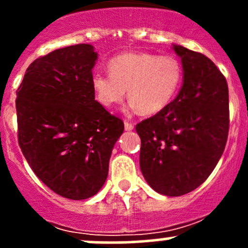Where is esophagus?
Segmentation results:
<instances>
[{
	"instance_id": "obj_1",
	"label": "esophagus",
	"mask_w": 248,
	"mask_h": 248,
	"mask_svg": "<svg viewBox=\"0 0 248 248\" xmlns=\"http://www.w3.org/2000/svg\"><path fill=\"white\" fill-rule=\"evenodd\" d=\"M133 128H134L133 124H131V122L128 121H124V129H126V131H132Z\"/></svg>"
}]
</instances>
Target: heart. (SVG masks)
I'll use <instances>...</instances> for the list:
<instances>
[{"label": "heart", "mask_w": 248, "mask_h": 248, "mask_svg": "<svg viewBox=\"0 0 248 248\" xmlns=\"http://www.w3.org/2000/svg\"><path fill=\"white\" fill-rule=\"evenodd\" d=\"M109 76L92 77L97 102L112 108L126 97L144 115L162 111L179 91L184 77L181 62L170 55L158 56L145 51H129L112 57L108 63Z\"/></svg>", "instance_id": "b5f03b06"}]
</instances>
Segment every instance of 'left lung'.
<instances>
[{"instance_id":"1","label":"left lung","mask_w":248,"mask_h":248,"mask_svg":"<svg viewBox=\"0 0 248 248\" xmlns=\"http://www.w3.org/2000/svg\"><path fill=\"white\" fill-rule=\"evenodd\" d=\"M184 84L174 101L136 126L141 139L140 169L158 193L179 197L209 177L226 147L229 131L228 84L201 52L174 44Z\"/></svg>"}]
</instances>
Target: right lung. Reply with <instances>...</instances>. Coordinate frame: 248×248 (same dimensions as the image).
<instances>
[{
	"instance_id": "obj_1",
	"label": "right lung",
	"mask_w": 248,
	"mask_h": 248,
	"mask_svg": "<svg viewBox=\"0 0 248 248\" xmlns=\"http://www.w3.org/2000/svg\"><path fill=\"white\" fill-rule=\"evenodd\" d=\"M90 44L34 60L16 91L17 141L34 174L51 191L81 201L106 182L124 121L94 101Z\"/></svg>"
}]
</instances>
